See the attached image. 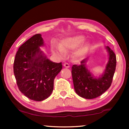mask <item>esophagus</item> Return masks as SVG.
Here are the masks:
<instances>
[{
	"label": "esophagus",
	"mask_w": 129,
	"mask_h": 129,
	"mask_svg": "<svg viewBox=\"0 0 129 129\" xmlns=\"http://www.w3.org/2000/svg\"><path fill=\"white\" fill-rule=\"evenodd\" d=\"M64 66L65 67V68H69V64H68V63L67 62H65L64 64Z\"/></svg>",
	"instance_id": "obj_1"
}]
</instances>
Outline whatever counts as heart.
<instances>
[{"label": "heart", "mask_w": 129, "mask_h": 129, "mask_svg": "<svg viewBox=\"0 0 129 129\" xmlns=\"http://www.w3.org/2000/svg\"><path fill=\"white\" fill-rule=\"evenodd\" d=\"M84 40V38L81 36H76L71 37L64 39L60 44V47H54L53 48V53L58 54L60 57L65 56V52L69 49H72L77 47ZM88 46L87 44H84L77 50L78 54H82L86 51Z\"/></svg>", "instance_id": "heart-1"}]
</instances>
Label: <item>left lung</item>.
<instances>
[{
  "mask_svg": "<svg viewBox=\"0 0 129 129\" xmlns=\"http://www.w3.org/2000/svg\"><path fill=\"white\" fill-rule=\"evenodd\" d=\"M109 60L103 75L99 78H93L85 67L86 59L81 61V65H73L72 67L74 88L77 94L86 99L99 97L108 90L112 83L116 68V56L108 46Z\"/></svg>",
  "mask_w": 129,
  "mask_h": 129,
  "instance_id": "left-lung-1",
  "label": "left lung"
}]
</instances>
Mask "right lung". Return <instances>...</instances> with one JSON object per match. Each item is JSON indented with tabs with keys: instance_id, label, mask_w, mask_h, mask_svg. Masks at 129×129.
Instances as JSON below:
<instances>
[{
	"instance_id": "right-lung-1",
	"label": "right lung",
	"mask_w": 129,
	"mask_h": 129,
	"mask_svg": "<svg viewBox=\"0 0 129 129\" xmlns=\"http://www.w3.org/2000/svg\"><path fill=\"white\" fill-rule=\"evenodd\" d=\"M44 45L41 34H36L19 47L14 62V73L18 88L28 99L44 100L51 94L56 76L62 63L47 58L39 47Z\"/></svg>"
}]
</instances>
